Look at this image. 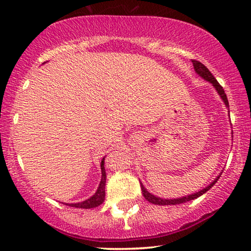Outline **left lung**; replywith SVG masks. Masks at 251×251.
<instances>
[{"label": "left lung", "mask_w": 251, "mask_h": 251, "mask_svg": "<svg viewBox=\"0 0 251 251\" xmlns=\"http://www.w3.org/2000/svg\"><path fill=\"white\" fill-rule=\"evenodd\" d=\"M192 63H193V67H195V70L196 72L199 74V75L202 77V78H204L206 80H208V82H210L213 85L215 86V89L217 90L218 94L221 95V98L223 99V101L225 102V104L228 105V101H227V97L226 94H225V92L223 90V87H222V85L220 83L217 82L216 78L213 76V74H211L209 70H208V68L204 65H202L200 61H197V60H192ZM218 178H220V176L215 179V181L211 183V184H209L207 186V188H204L203 190H201V191L195 193V195H190L188 197H183V198H179V199H161V198H157L154 197L153 195H151V193H149L147 191L146 189H144V186L142 185V183H141V190H142V195L143 197L146 198V200L149 201V202L153 203V204H159V206H165V204H179V203H184V202H188V201H191L193 199H197V198H199L200 196H202L204 192H207L208 190H209L211 186H213L215 183H216L218 181Z\"/></svg>", "instance_id": "1"}]
</instances>
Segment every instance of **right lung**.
<instances>
[{"instance_id":"obj_1","label":"right lung","mask_w":251,"mask_h":251,"mask_svg":"<svg viewBox=\"0 0 251 251\" xmlns=\"http://www.w3.org/2000/svg\"><path fill=\"white\" fill-rule=\"evenodd\" d=\"M104 160L101 161V172H102V178L100 182V185L97 190V192L94 193L93 197H91L90 199H87L83 202H78V203H69L70 207H75V208H83V209H89V208H94L98 207L99 204H101L104 201V196H105V191H104V186H105V171H104Z\"/></svg>"}]
</instances>
